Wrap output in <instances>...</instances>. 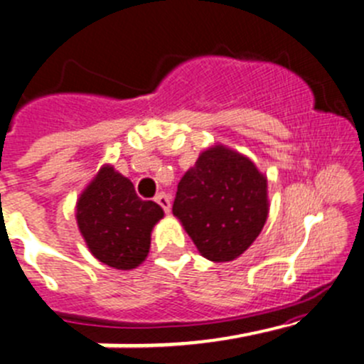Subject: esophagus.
<instances>
[{"label": "esophagus", "instance_id": "obj_1", "mask_svg": "<svg viewBox=\"0 0 364 364\" xmlns=\"http://www.w3.org/2000/svg\"><path fill=\"white\" fill-rule=\"evenodd\" d=\"M156 203L165 210V213L171 212V198H168L165 192H159L158 196H156Z\"/></svg>", "mask_w": 364, "mask_h": 364}]
</instances>
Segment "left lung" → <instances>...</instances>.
Listing matches in <instances>:
<instances>
[{"label":"left lung","mask_w":364,"mask_h":364,"mask_svg":"<svg viewBox=\"0 0 364 364\" xmlns=\"http://www.w3.org/2000/svg\"><path fill=\"white\" fill-rule=\"evenodd\" d=\"M172 213L205 259L230 262L253 244L266 224L267 178L250 158L213 145L181 178Z\"/></svg>","instance_id":"obj_1"}]
</instances>
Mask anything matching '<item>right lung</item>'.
Instances as JSON below:
<instances>
[{
    "mask_svg": "<svg viewBox=\"0 0 364 364\" xmlns=\"http://www.w3.org/2000/svg\"><path fill=\"white\" fill-rule=\"evenodd\" d=\"M75 217L95 259L129 271L147 259L151 232L163 210L138 198L127 178L104 165L80 193Z\"/></svg>",
    "mask_w": 364,
    "mask_h": 364,
    "instance_id": "obj_1",
    "label": "right lung"
}]
</instances>
